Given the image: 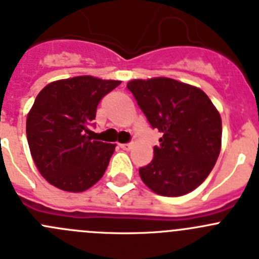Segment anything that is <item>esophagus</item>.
<instances>
[{"label": "esophagus", "instance_id": "obj_1", "mask_svg": "<svg viewBox=\"0 0 259 259\" xmlns=\"http://www.w3.org/2000/svg\"><path fill=\"white\" fill-rule=\"evenodd\" d=\"M119 146L123 150H130L132 148V144H119Z\"/></svg>", "mask_w": 259, "mask_h": 259}]
</instances>
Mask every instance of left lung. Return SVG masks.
<instances>
[{
  "mask_svg": "<svg viewBox=\"0 0 259 259\" xmlns=\"http://www.w3.org/2000/svg\"><path fill=\"white\" fill-rule=\"evenodd\" d=\"M127 89L162 134L153 160L139 169L144 184L163 196L195 190L221 151V115L209 97L198 87L164 77L130 80Z\"/></svg>",
  "mask_w": 259,
  "mask_h": 259,
  "instance_id": "obj_1",
  "label": "left lung"
}]
</instances>
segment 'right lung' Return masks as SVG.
<instances>
[{
    "label": "right lung",
    "instance_id": "right-lung-1",
    "mask_svg": "<svg viewBox=\"0 0 259 259\" xmlns=\"http://www.w3.org/2000/svg\"><path fill=\"white\" fill-rule=\"evenodd\" d=\"M119 84L79 75L49 83L37 95L27 117V139L47 182L80 193L104 176L115 145L92 141L86 134L101 99Z\"/></svg>",
    "mask_w": 259,
    "mask_h": 259
}]
</instances>
